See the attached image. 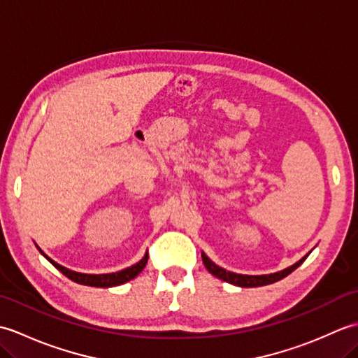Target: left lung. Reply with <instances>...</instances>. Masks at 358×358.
I'll return each instance as SVG.
<instances>
[{
	"mask_svg": "<svg viewBox=\"0 0 358 358\" xmlns=\"http://www.w3.org/2000/svg\"><path fill=\"white\" fill-rule=\"evenodd\" d=\"M308 255L300 258L299 262L294 263L292 266H289V268H286L283 271H278V272H273V273H266V275H243V273H235V272H231V271H226L223 268H220V266H217L214 262H212L206 254L201 252L203 263H204V266H206V269L212 273V275L226 281V283H231V285L240 286V287H257V286H264V285L275 283V281L285 278L292 271H295L296 268H299V266L306 260Z\"/></svg>",
	"mask_w": 358,
	"mask_h": 358,
	"instance_id": "obj_1",
	"label": "left lung"
}]
</instances>
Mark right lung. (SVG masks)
<instances>
[{
    "label": "right lung",
    "instance_id": "1",
    "mask_svg": "<svg viewBox=\"0 0 358 358\" xmlns=\"http://www.w3.org/2000/svg\"><path fill=\"white\" fill-rule=\"evenodd\" d=\"M38 250H40L45 260L50 262L67 278H71L72 281H75V283L94 286V287H113V286H120L123 283H127V281H131L136 275H138V273L144 269V266H146V263H148V252H146L138 263L129 266V268H126L123 271L110 272V273H83V272H75V271L67 269V268H64V266L58 264L57 262H53L52 258L45 255L40 248H38Z\"/></svg>",
    "mask_w": 358,
    "mask_h": 358
}]
</instances>
